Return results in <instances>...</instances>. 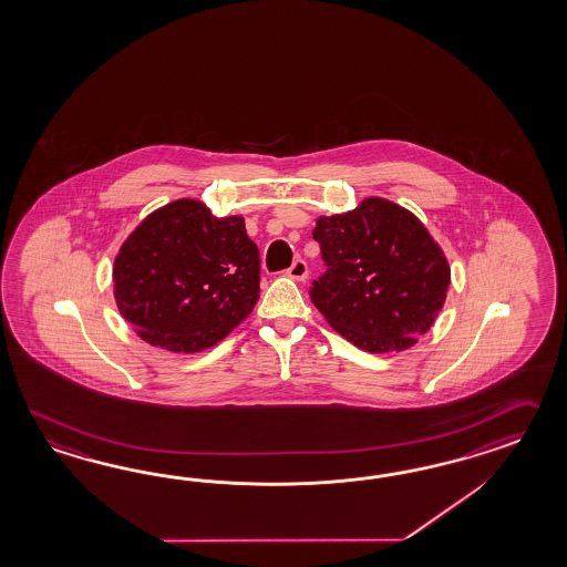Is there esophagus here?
<instances>
[{
	"mask_svg": "<svg viewBox=\"0 0 567 567\" xmlns=\"http://www.w3.org/2000/svg\"><path fill=\"white\" fill-rule=\"evenodd\" d=\"M287 275H289L292 280L303 282V280H307V277H309V268H307V264H305L303 260H295V262L290 264Z\"/></svg>",
	"mask_w": 567,
	"mask_h": 567,
	"instance_id": "1",
	"label": "esophagus"
}]
</instances>
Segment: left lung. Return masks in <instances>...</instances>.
Listing matches in <instances>:
<instances>
[{"label":"left lung","mask_w":567,"mask_h":567,"mask_svg":"<svg viewBox=\"0 0 567 567\" xmlns=\"http://www.w3.org/2000/svg\"><path fill=\"white\" fill-rule=\"evenodd\" d=\"M328 266L311 299L348 342L371 354L401 352L429 332L446 301L451 266L412 210L369 196L316 219Z\"/></svg>","instance_id":"1"}]
</instances>
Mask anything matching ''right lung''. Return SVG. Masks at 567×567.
I'll use <instances>...</instances> for the list:
<instances>
[{
  "mask_svg": "<svg viewBox=\"0 0 567 567\" xmlns=\"http://www.w3.org/2000/svg\"><path fill=\"white\" fill-rule=\"evenodd\" d=\"M114 301L147 344L203 352L254 311L260 256L241 215L213 217L205 203L178 198L128 234L112 266Z\"/></svg>",
  "mask_w": 567,
  "mask_h": 567,
  "instance_id": "add662e5",
  "label": "right lung"
}]
</instances>
